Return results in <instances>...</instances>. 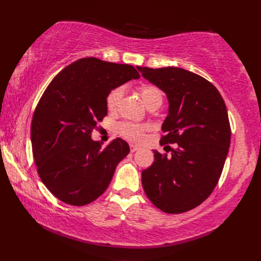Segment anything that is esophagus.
I'll list each match as a JSON object with an SVG mask.
<instances>
[{
	"instance_id": "34e87169",
	"label": "esophagus",
	"mask_w": 261,
	"mask_h": 261,
	"mask_svg": "<svg viewBox=\"0 0 261 261\" xmlns=\"http://www.w3.org/2000/svg\"><path fill=\"white\" fill-rule=\"evenodd\" d=\"M137 150H139V147H137L135 145H130V151L131 152H136Z\"/></svg>"
}]
</instances>
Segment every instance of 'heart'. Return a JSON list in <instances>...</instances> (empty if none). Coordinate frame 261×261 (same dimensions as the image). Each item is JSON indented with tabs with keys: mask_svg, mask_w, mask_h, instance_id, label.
Wrapping results in <instances>:
<instances>
[{
	"mask_svg": "<svg viewBox=\"0 0 261 261\" xmlns=\"http://www.w3.org/2000/svg\"><path fill=\"white\" fill-rule=\"evenodd\" d=\"M138 93L145 103L147 108H150L152 105H159L163 103L164 99V93L159 87L150 85V84H143L138 87ZM123 95V88L122 87H115L108 94L107 97V109L109 112H115L116 109L119 107V103ZM148 130V125L145 124H137L131 123V122H121L116 125V132L120 136L127 140L131 141H141L145 136V132Z\"/></svg>",
	"mask_w": 261,
	"mask_h": 261,
	"instance_id": "b5f03b06",
	"label": "heart"
}]
</instances>
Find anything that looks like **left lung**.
Returning <instances> with one entry per match:
<instances>
[{
    "instance_id": "obj_1",
    "label": "left lung",
    "mask_w": 261,
    "mask_h": 261,
    "mask_svg": "<svg viewBox=\"0 0 261 261\" xmlns=\"http://www.w3.org/2000/svg\"><path fill=\"white\" fill-rule=\"evenodd\" d=\"M137 68L167 94L169 111L160 145L177 143L175 149L167 146L170 156L153 151L154 162L142 170V187L163 212H187L211 195L222 174L231 140L225 103L212 83L192 71Z\"/></svg>"
}]
</instances>
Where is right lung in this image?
Instances as JSON below:
<instances>
[{"mask_svg": "<svg viewBox=\"0 0 261 261\" xmlns=\"http://www.w3.org/2000/svg\"><path fill=\"white\" fill-rule=\"evenodd\" d=\"M139 77L131 65L82 58L43 92L32 116V153L42 182L62 202L83 206L109 187L130 148L120 138L102 148L91 136L108 114L111 90Z\"/></svg>", "mask_w": 261, "mask_h": 261, "instance_id": "1", "label": "right lung"}]
</instances>
